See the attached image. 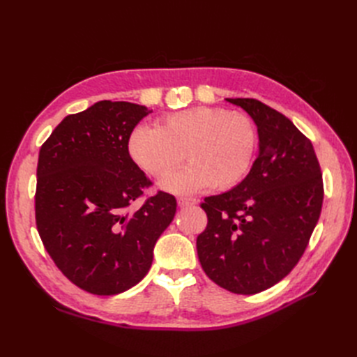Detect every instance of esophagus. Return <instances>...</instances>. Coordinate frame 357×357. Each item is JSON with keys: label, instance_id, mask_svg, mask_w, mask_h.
I'll use <instances>...</instances> for the list:
<instances>
[{"label": "esophagus", "instance_id": "obj_1", "mask_svg": "<svg viewBox=\"0 0 357 357\" xmlns=\"http://www.w3.org/2000/svg\"><path fill=\"white\" fill-rule=\"evenodd\" d=\"M177 202H178V207H181V208L192 207V205L197 204V201L192 199V198H178Z\"/></svg>", "mask_w": 357, "mask_h": 357}]
</instances>
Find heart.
I'll list each match as a JSON object with an SVG mask.
<instances>
[{"label":"heart","mask_w":357,"mask_h":357,"mask_svg":"<svg viewBox=\"0 0 357 357\" xmlns=\"http://www.w3.org/2000/svg\"><path fill=\"white\" fill-rule=\"evenodd\" d=\"M256 139L248 116L222 107H195L165 116L158 128L137 126L128 150L135 164L156 178L169 176L186 152L190 164L160 183L162 189L185 195L238 185L252 167Z\"/></svg>","instance_id":"obj_1"}]
</instances>
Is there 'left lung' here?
<instances>
[{"instance_id": "8db88e82", "label": "left lung", "mask_w": 357, "mask_h": 357, "mask_svg": "<svg viewBox=\"0 0 357 357\" xmlns=\"http://www.w3.org/2000/svg\"><path fill=\"white\" fill-rule=\"evenodd\" d=\"M257 126L259 153L234 189L205 198L208 225L197 238L215 284L255 295L283 280L304 255L320 218L323 180L314 149L291 121L253 98H226Z\"/></svg>"}]
</instances>
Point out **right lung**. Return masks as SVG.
Here are the masks:
<instances>
[{"label":"right lung","instance_id":"1","mask_svg":"<svg viewBox=\"0 0 357 357\" xmlns=\"http://www.w3.org/2000/svg\"><path fill=\"white\" fill-rule=\"evenodd\" d=\"M150 112L126 101H98L70 114L41 146L37 229L70 282L93 295H117L142 282L153 248L177 210L165 192L134 210L150 180L128 142Z\"/></svg>","mask_w":357,"mask_h":357}]
</instances>
